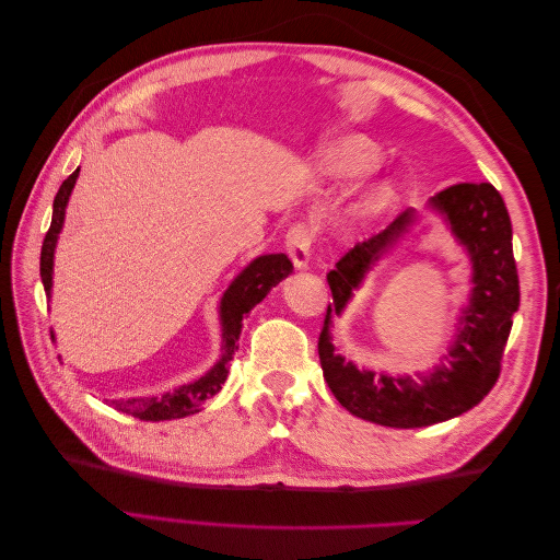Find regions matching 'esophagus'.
<instances>
[{
	"mask_svg": "<svg viewBox=\"0 0 560 560\" xmlns=\"http://www.w3.org/2000/svg\"><path fill=\"white\" fill-rule=\"evenodd\" d=\"M284 247H287V254H290V259H292L296 270L308 268L311 247H313V233L308 231L306 224H294L290 229V233H287Z\"/></svg>",
	"mask_w": 560,
	"mask_h": 560,
	"instance_id": "34e87169",
	"label": "esophagus"
}]
</instances>
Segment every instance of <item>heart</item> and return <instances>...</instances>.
I'll use <instances>...</instances> for the list:
<instances>
[{
  "mask_svg": "<svg viewBox=\"0 0 560 560\" xmlns=\"http://www.w3.org/2000/svg\"><path fill=\"white\" fill-rule=\"evenodd\" d=\"M319 171L334 182H354L371 175L381 165V151L364 135H343L319 149L317 154ZM397 189L389 179H381L369 186V189L354 202L352 214L369 222L376 219L385 210L395 206Z\"/></svg>",
  "mask_w": 560,
  "mask_h": 560,
  "instance_id": "1",
  "label": "heart"
}]
</instances>
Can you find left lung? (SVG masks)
Wrapping results in <instances>:
<instances>
[{
  "instance_id": "1",
  "label": "left lung",
  "mask_w": 560,
  "mask_h": 560,
  "mask_svg": "<svg viewBox=\"0 0 560 560\" xmlns=\"http://www.w3.org/2000/svg\"><path fill=\"white\" fill-rule=\"evenodd\" d=\"M428 210L469 259V294L455 315L446 352L430 371L413 376L360 369L334 348V317H341L369 270L411 233L416 210L401 212L393 224L366 243L354 245L327 276L329 303L319 334V364L334 397L343 409L385 428H428L463 416L477 406L500 376V360L518 311V276L512 249V222L493 184H455L430 198Z\"/></svg>"
}]
</instances>
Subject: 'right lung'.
<instances>
[{
  "mask_svg": "<svg viewBox=\"0 0 560 560\" xmlns=\"http://www.w3.org/2000/svg\"><path fill=\"white\" fill-rule=\"evenodd\" d=\"M79 179V167L67 177L54 200V217H50V229L42 245V282L44 292L50 299L54 294V257H56V245L60 238V231L65 224V212L67 202H70L72 189ZM294 270L292 261L287 259V254H261V257L252 259L238 276L231 280L226 292L219 299V325H222V354L219 360L208 369V374L200 378L184 383L175 389H167L163 395H151V397H128V399H112V406L116 411L128 413L140 420H175L198 413L210 397H214L219 389H222L226 376H229V364L233 360L235 350H238V338L243 331V319L249 315V311L266 299V294L273 290L278 282H282L287 276ZM56 336V334H50Z\"/></svg>",
  "mask_w": 560,
  "mask_h": 560,
  "instance_id": "1",
  "label": "right lung"
}]
</instances>
